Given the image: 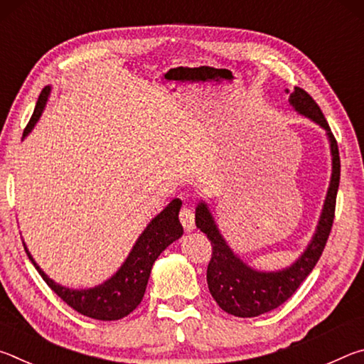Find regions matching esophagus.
I'll use <instances>...</instances> for the list:
<instances>
[{"instance_id": "1", "label": "esophagus", "mask_w": 364, "mask_h": 364, "mask_svg": "<svg viewBox=\"0 0 364 364\" xmlns=\"http://www.w3.org/2000/svg\"><path fill=\"white\" fill-rule=\"evenodd\" d=\"M180 221H181V225H183L184 230H186L188 232L193 231L194 228H196L194 213H193V210H191V208H188V207H183V208H181V212H180Z\"/></svg>"}]
</instances>
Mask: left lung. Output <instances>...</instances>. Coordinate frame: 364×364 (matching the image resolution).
Here are the masks:
<instances>
[{"label":"left lung","mask_w":364,"mask_h":364,"mask_svg":"<svg viewBox=\"0 0 364 364\" xmlns=\"http://www.w3.org/2000/svg\"><path fill=\"white\" fill-rule=\"evenodd\" d=\"M289 104L300 115L315 122L326 132L331 147L332 173L324 205L319 215L315 234L305 250L292 264L276 271H258L242 262L237 254L228 245L223 234L218 230L217 221L205 200L196 207V226L207 234L212 242V258L207 268V284L212 297L230 315L239 318H254L268 313L291 299L306 276L315 268L328 242L332 221H334L336 197L341 181V157H338L337 141L326 122L321 109L313 101L305 90L295 86L292 93L284 90Z\"/></svg>","instance_id":"left-lung-1"}]
</instances>
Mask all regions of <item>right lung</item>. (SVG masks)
Instances as JSON below:
<instances>
[{
    "label": "right lung",
    "instance_id": "1",
    "mask_svg": "<svg viewBox=\"0 0 364 364\" xmlns=\"http://www.w3.org/2000/svg\"><path fill=\"white\" fill-rule=\"evenodd\" d=\"M49 93H51V86H45L38 101H36L32 119H30L27 128L23 130L22 139L33 130L36 122L40 120L43 110L46 107ZM180 208V199L171 200L139 234V237L125 258V262L122 263V267L109 279L90 289H70L58 284L33 260L26 242H23V247H26L30 262L33 263L41 278L67 305L88 318L100 319V321H115V319H122L130 315L134 308L141 304L154 262L171 242H175L176 239L183 236V226L180 223V218H178Z\"/></svg>",
    "mask_w": 364,
    "mask_h": 364
}]
</instances>
